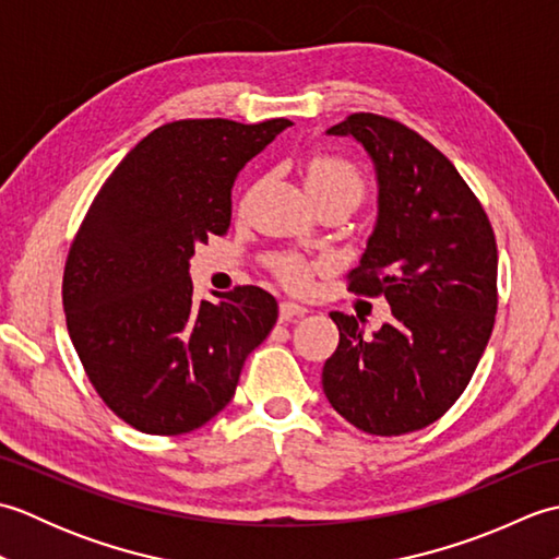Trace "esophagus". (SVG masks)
Returning <instances> with one entry per match:
<instances>
[{
  "label": "esophagus",
  "instance_id": "34e87169",
  "mask_svg": "<svg viewBox=\"0 0 559 559\" xmlns=\"http://www.w3.org/2000/svg\"><path fill=\"white\" fill-rule=\"evenodd\" d=\"M278 314H281V322H290V319H298V317H305L307 310L302 305L298 302H290V300H283L278 305Z\"/></svg>",
  "mask_w": 559,
  "mask_h": 559
}]
</instances>
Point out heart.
<instances>
[{"label": "heart", "instance_id": "heart-1", "mask_svg": "<svg viewBox=\"0 0 559 559\" xmlns=\"http://www.w3.org/2000/svg\"><path fill=\"white\" fill-rule=\"evenodd\" d=\"M305 187L310 194H338L358 204L365 194V180L353 163L338 156H314L307 163ZM278 276L290 286H305L310 276V266L300 257H278L273 261Z\"/></svg>", "mask_w": 559, "mask_h": 559}]
</instances>
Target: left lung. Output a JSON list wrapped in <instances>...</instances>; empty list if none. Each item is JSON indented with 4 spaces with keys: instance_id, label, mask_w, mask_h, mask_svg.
<instances>
[{
    "instance_id": "left-lung-1",
    "label": "left lung",
    "mask_w": 559,
    "mask_h": 559,
    "mask_svg": "<svg viewBox=\"0 0 559 559\" xmlns=\"http://www.w3.org/2000/svg\"><path fill=\"white\" fill-rule=\"evenodd\" d=\"M365 148L377 177V221L350 290L384 295L394 319L365 336L331 312L338 348L324 362L331 406L370 435L435 423L468 386L497 312L490 221L454 165L401 122L355 112L326 129Z\"/></svg>"
}]
</instances>
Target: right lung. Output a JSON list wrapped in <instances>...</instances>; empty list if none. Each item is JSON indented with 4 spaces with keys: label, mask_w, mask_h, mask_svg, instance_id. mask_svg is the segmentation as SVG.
I'll use <instances>...</instances> for the list:
<instances>
[{
    "label": "right lung",
    "mask_w": 559,
    "mask_h": 559,
    "mask_svg": "<svg viewBox=\"0 0 559 559\" xmlns=\"http://www.w3.org/2000/svg\"><path fill=\"white\" fill-rule=\"evenodd\" d=\"M290 120H180L127 153L69 249L67 329L108 408L148 435H182L228 406L278 302L257 286L194 302L189 259L230 228L233 185Z\"/></svg>",
    "instance_id": "obj_1"
}]
</instances>
